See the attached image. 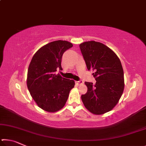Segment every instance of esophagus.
Instances as JSON below:
<instances>
[{
	"instance_id": "1",
	"label": "esophagus",
	"mask_w": 146,
	"mask_h": 146,
	"mask_svg": "<svg viewBox=\"0 0 146 146\" xmlns=\"http://www.w3.org/2000/svg\"><path fill=\"white\" fill-rule=\"evenodd\" d=\"M75 83H76V85H78V86H79V85L83 84H84V81H82V80H79V81H76V82H75Z\"/></svg>"
}]
</instances>
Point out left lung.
<instances>
[{
	"label": "left lung",
	"instance_id": "obj_1",
	"mask_svg": "<svg viewBox=\"0 0 146 146\" xmlns=\"http://www.w3.org/2000/svg\"><path fill=\"white\" fill-rule=\"evenodd\" d=\"M88 70L93 71L96 83L86 82L88 91L81 96L84 105L95 115L110 111L117 105L124 89V78L119 58L110 48L95 41L80 45Z\"/></svg>",
	"mask_w": 146,
	"mask_h": 146
}]
</instances>
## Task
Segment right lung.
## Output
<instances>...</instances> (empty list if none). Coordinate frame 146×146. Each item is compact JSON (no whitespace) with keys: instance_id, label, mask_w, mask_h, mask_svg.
Wrapping results in <instances>:
<instances>
[{"instance_id":"add662e5","label":"right lung","mask_w":146,"mask_h":146,"mask_svg":"<svg viewBox=\"0 0 146 146\" xmlns=\"http://www.w3.org/2000/svg\"><path fill=\"white\" fill-rule=\"evenodd\" d=\"M73 47L66 40L51 42L42 47L35 53L29 64L27 86L30 95L39 108L54 113L65 106L75 81L56 74L62 70L63 53Z\"/></svg>"}]
</instances>
